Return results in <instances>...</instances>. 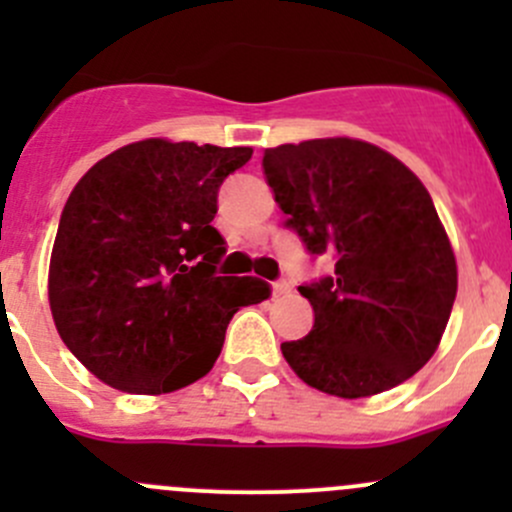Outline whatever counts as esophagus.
Here are the masks:
<instances>
[{"label": "esophagus", "instance_id": "obj_1", "mask_svg": "<svg viewBox=\"0 0 512 512\" xmlns=\"http://www.w3.org/2000/svg\"><path fill=\"white\" fill-rule=\"evenodd\" d=\"M289 289H292V285H289L287 280L272 282V294H275V297H282V294H289Z\"/></svg>", "mask_w": 512, "mask_h": 512}]
</instances>
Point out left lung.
Listing matches in <instances>:
<instances>
[{
    "label": "left lung",
    "mask_w": 512,
    "mask_h": 512,
    "mask_svg": "<svg viewBox=\"0 0 512 512\" xmlns=\"http://www.w3.org/2000/svg\"><path fill=\"white\" fill-rule=\"evenodd\" d=\"M265 178L287 227L334 272L297 287L314 309L307 337L282 344L304 384L361 399L411 379L443 337L456 257L421 180L356 138L267 148Z\"/></svg>",
    "instance_id": "obj_1"
}]
</instances>
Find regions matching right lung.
Listing matches in <instances>:
<instances>
[{
    "instance_id": "obj_1",
    "label": "right lung",
    "mask_w": 512,
    "mask_h": 512,
    "mask_svg": "<svg viewBox=\"0 0 512 512\" xmlns=\"http://www.w3.org/2000/svg\"><path fill=\"white\" fill-rule=\"evenodd\" d=\"M252 148L131 143L71 190L49 265V304L71 354L126 394H168L213 369L232 314L270 297L218 277L223 180Z\"/></svg>"
}]
</instances>
